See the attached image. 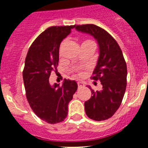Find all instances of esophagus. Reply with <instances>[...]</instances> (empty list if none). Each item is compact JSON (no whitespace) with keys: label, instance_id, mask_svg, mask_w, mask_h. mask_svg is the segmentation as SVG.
Wrapping results in <instances>:
<instances>
[{"label":"esophagus","instance_id":"obj_1","mask_svg":"<svg viewBox=\"0 0 148 148\" xmlns=\"http://www.w3.org/2000/svg\"><path fill=\"white\" fill-rule=\"evenodd\" d=\"M78 88H81V87H84V84L83 82H78Z\"/></svg>","mask_w":148,"mask_h":148}]
</instances>
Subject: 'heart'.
<instances>
[{
    "mask_svg": "<svg viewBox=\"0 0 148 148\" xmlns=\"http://www.w3.org/2000/svg\"><path fill=\"white\" fill-rule=\"evenodd\" d=\"M87 42H91V40H85V41H84V42L83 43V44H84V43H87ZM63 45V44H61V46ZM60 51H61V49H60ZM60 53H61V52H60Z\"/></svg>",
    "mask_w": 148,
    "mask_h": 148,
    "instance_id": "b5f03b06",
    "label": "heart"
}]
</instances>
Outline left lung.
<instances>
[{"mask_svg":"<svg viewBox=\"0 0 148 148\" xmlns=\"http://www.w3.org/2000/svg\"><path fill=\"white\" fill-rule=\"evenodd\" d=\"M78 31L92 35L99 46V57L92 79L99 80L102 90L94 91L85 101V112L89 118L104 121L112 117L122 101L127 87V64L118 43L104 29L94 24L76 25Z\"/></svg>","mask_w":148,"mask_h":148,"instance_id":"1","label":"left lung"}]
</instances>
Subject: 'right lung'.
Returning a JSON list of instances; mask_svg holds the SVG:
<instances>
[{"label":"right lung","instance_id":"obj_1","mask_svg":"<svg viewBox=\"0 0 148 148\" xmlns=\"http://www.w3.org/2000/svg\"><path fill=\"white\" fill-rule=\"evenodd\" d=\"M75 27L47 28L34 40L26 57L23 79L27 101L35 115L49 124L66 118L68 104L78 89L76 82L70 79L61 87L56 83L51 86L49 82L51 72L58 65L61 42Z\"/></svg>","mask_w":148,"mask_h":148}]
</instances>
